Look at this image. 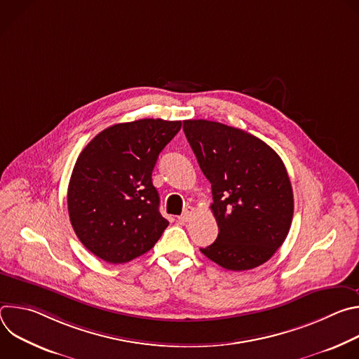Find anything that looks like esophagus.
<instances>
[{
  "mask_svg": "<svg viewBox=\"0 0 359 359\" xmlns=\"http://www.w3.org/2000/svg\"><path fill=\"white\" fill-rule=\"evenodd\" d=\"M194 215H196V209H194V208H187V209L183 212V215L177 217V220H179V223L186 224L187 222H190V220L193 219Z\"/></svg>",
  "mask_w": 359,
  "mask_h": 359,
  "instance_id": "obj_1",
  "label": "esophagus"
}]
</instances>
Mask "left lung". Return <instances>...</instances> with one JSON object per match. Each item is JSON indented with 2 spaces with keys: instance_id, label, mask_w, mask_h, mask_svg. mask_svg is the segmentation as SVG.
<instances>
[{
  "instance_id": "1",
  "label": "left lung",
  "mask_w": 359,
  "mask_h": 359,
  "mask_svg": "<svg viewBox=\"0 0 359 359\" xmlns=\"http://www.w3.org/2000/svg\"><path fill=\"white\" fill-rule=\"evenodd\" d=\"M197 163L212 184L219 226L213 244L200 251L231 271L264 264L284 243L294 197L287 169L262 139L219 122H183Z\"/></svg>"
}]
</instances>
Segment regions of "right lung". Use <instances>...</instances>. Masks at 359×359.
<instances>
[{
    "instance_id": "right-lung-1",
    "label": "right lung",
    "mask_w": 359,
    "mask_h": 359,
    "mask_svg": "<svg viewBox=\"0 0 359 359\" xmlns=\"http://www.w3.org/2000/svg\"><path fill=\"white\" fill-rule=\"evenodd\" d=\"M182 122L140 119L97 133L81 151L68 186L71 224L81 243L111 264L149 251L169 222L151 172Z\"/></svg>"
}]
</instances>
